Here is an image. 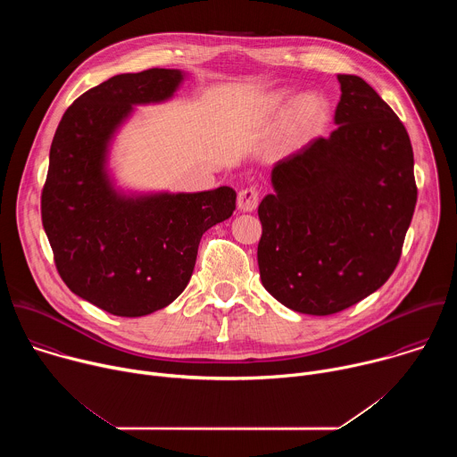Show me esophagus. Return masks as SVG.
<instances>
[{
  "mask_svg": "<svg viewBox=\"0 0 457 457\" xmlns=\"http://www.w3.org/2000/svg\"><path fill=\"white\" fill-rule=\"evenodd\" d=\"M260 203V191L256 187H244L238 191L237 206L240 212H254Z\"/></svg>",
  "mask_w": 457,
  "mask_h": 457,
  "instance_id": "1",
  "label": "esophagus"
}]
</instances>
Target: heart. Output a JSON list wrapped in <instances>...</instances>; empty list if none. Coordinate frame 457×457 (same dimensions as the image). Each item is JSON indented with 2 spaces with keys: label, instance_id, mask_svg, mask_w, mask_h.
<instances>
[{
  "label": "heart",
  "instance_id": "b5f03b06",
  "mask_svg": "<svg viewBox=\"0 0 457 457\" xmlns=\"http://www.w3.org/2000/svg\"><path fill=\"white\" fill-rule=\"evenodd\" d=\"M289 99L287 90H277L264 101V113L275 115ZM329 103L318 94H303L293 99L278 117L273 146L277 152H291L316 137L329 122Z\"/></svg>",
  "mask_w": 457,
  "mask_h": 457
}]
</instances>
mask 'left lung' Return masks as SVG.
Wrapping results in <instances>:
<instances>
[{"label": "left lung", "mask_w": 457, "mask_h": 457, "mask_svg": "<svg viewBox=\"0 0 457 457\" xmlns=\"http://www.w3.org/2000/svg\"><path fill=\"white\" fill-rule=\"evenodd\" d=\"M338 124L278 161L258 206L262 286L303 314L340 312L395 273L418 187L407 129L361 78L338 76Z\"/></svg>", "instance_id": "1"}]
</instances>
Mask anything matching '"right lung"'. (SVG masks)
I'll return each instance as SVG.
<instances>
[{
	"label": "right lung",
	"mask_w": 457,
	"mask_h": 457,
	"mask_svg": "<svg viewBox=\"0 0 457 457\" xmlns=\"http://www.w3.org/2000/svg\"><path fill=\"white\" fill-rule=\"evenodd\" d=\"M180 71L119 74L79 96L50 146L41 220L59 277L72 293L115 316H145L187 286L204 231L229 219L237 193L119 195L104 171L106 148L132 104L173 96Z\"/></svg>",
	"instance_id": "1"
}]
</instances>
